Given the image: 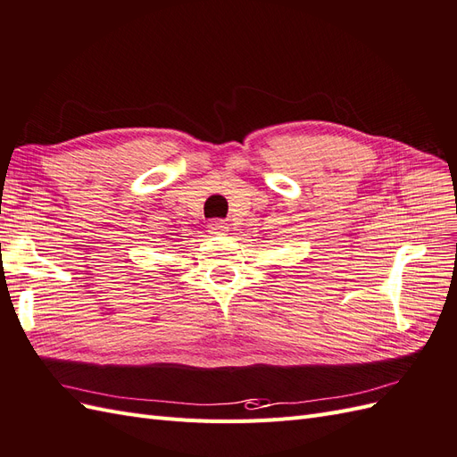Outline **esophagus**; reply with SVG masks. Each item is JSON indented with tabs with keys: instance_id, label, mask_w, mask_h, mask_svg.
Listing matches in <instances>:
<instances>
[{
	"instance_id": "obj_1",
	"label": "esophagus",
	"mask_w": 457,
	"mask_h": 457,
	"mask_svg": "<svg viewBox=\"0 0 457 457\" xmlns=\"http://www.w3.org/2000/svg\"><path fill=\"white\" fill-rule=\"evenodd\" d=\"M207 230H210V234H213V237H225V234L228 232V225L225 223V220L215 219L210 225H207Z\"/></svg>"
}]
</instances>
